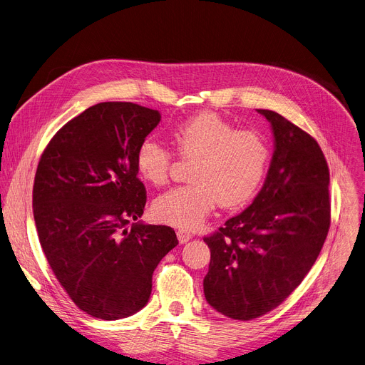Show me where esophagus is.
<instances>
[{"label": "esophagus", "mask_w": 365, "mask_h": 365, "mask_svg": "<svg viewBox=\"0 0 365 365\" xmlns=\"http://www.w3.org/2000/svg\"><path fill=\"white\" fill-rule=\"evenodd\" d=\"M178 239L180 243H187L192 239V235L185 230H178Z\"/></svg>", "instance_id": "esophagus-1"}]
</instances>
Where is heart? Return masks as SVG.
Instances as JSON below:
<instances>
[{"label": "heart", "mask_w": 365, "mask_h": 365, "mask_svg": "<svg viewBox=\"0 0 365 365\" xmlns=\"http://www.w3.org/2000/svg\"><path fill=\"white\" fill-rule=\"evenodd\" d=\"M172 141L182 158L193 160L189 185L160 195L154 215L180 228H196L220 204L236 208L246 204L260 185L269 161V145L256 130L236 129L217 113H201L178 125ZM137 170L148 183L160 186L169 179L172 153L154 137L141 141Z\"/></svg>", "instance_id": "1"}]
</instances>
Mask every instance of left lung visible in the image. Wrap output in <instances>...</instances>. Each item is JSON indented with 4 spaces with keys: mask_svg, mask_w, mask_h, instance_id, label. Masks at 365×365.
<instances>
[{
    "mask_svg": "<svg viewBox=\"0 0 365 365\" xmlns=\"http://www.w3.org/2000/svg\"><path fill=\"white\" fill-rule=\"evenodd\" d=\"M257 112L275 138L267 179L249 208L204 237L205 298L236 320L278 307L312 269L330 227L329 168L317 141L277 112Z\"/></svg>",
    "mask_w": 365,
    "mask_h": 365,
    "instance_id": "1",
    "label": "left lung"
}]
</instances>
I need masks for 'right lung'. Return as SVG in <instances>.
<instances>
[{"mask_svg": "<svg viewBox=\"0 0 365 365\" xmlns=\"http://www.w3.org/2000/svg\"><path fill=\"white\" fill-rule=\"evenodd\" d=\"M160 119L130 102L94 105L56 132L38 164L33 215L41 246L76 306L97 319L140 312L157 264L179 245L172 227L133 222L147 202L137 150Z\"/></svg>", "mask_w": 365, "mask_h": 365, "instance_id": "obj_1", "label": "right lung"}]
</instances>
